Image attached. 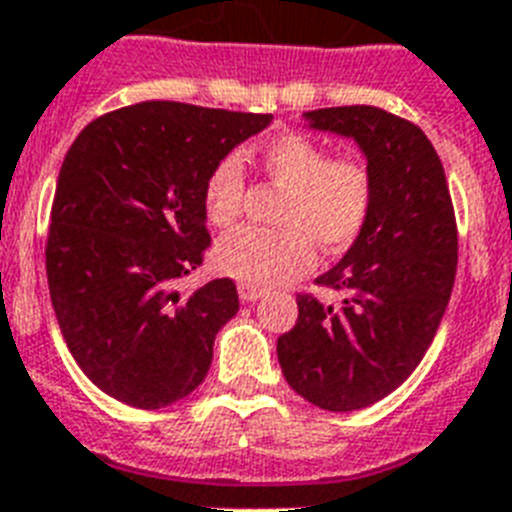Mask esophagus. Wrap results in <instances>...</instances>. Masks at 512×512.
<instances>
[{"mask_svg": "<svg viewBox=\"0 0 512 512\" xmlns=\"http://www.w3.org/2000/svg\"><path fill=\"white\" fill-rule=\"evenodd\" d=\"M265 291L260 286H249V283H239V296H242V302H257Z\"/></svg>", "mask_w": 512, "mask_h": 512, "instance_id": "34e87169", "label": "esophagus"}]
</instances>
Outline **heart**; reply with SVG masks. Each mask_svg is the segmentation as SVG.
I'll list each match as a JSON object with an SVG mask.
<instances>
[{"label":"heart","mask_w":512,"mask_h":512,"mask_svg":"<svg viewBox=\"0 0 512 512\" xmlns=\"http://www.w3.org/2000/svg\"><path fill=\"white\" fill-rule=\"evenodd\" d=\"M257 166L286 190L278 223L283 229L242 226L216 244V268L249 286H278L315 265V244L328 252L349 247L362 234L372 210V176L359 161L330 158L320 143L296 132L273 137L257 153ZM244 171L226 156L205 176L203 205L213 226L226 229L239 218Z\"/></svg>","instance_id":"heart-1"}]
</instances>
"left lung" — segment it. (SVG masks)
<instances>
[{
    "label": "left lung",
    "instance_id": "1",
    "mask_svg": "<svg viewBox=\"0 0 512 512\" xmlns=\"http://www.w3.org/2000/svg\"><path fill=\"white\" fill-rule=\"evenodd\" d=\"M302 119L362 150L372 210L346 255L317 278L343 291L341 307L299 296L278 362L304 401L359 411L406 382L440 328L458 265L453 203L440 156L416 124L375 106L304 111Z\"/></svg>",
    "mask_w": 512,
    "mask_h": 512
}]
</instances>
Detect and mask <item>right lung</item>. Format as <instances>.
<instances>
[{"label": "right lung", "mask_w": 512, "mask_h": 512, "mask_svg": "<svg viewBox=\"0 0 512 512\" xmlns=\"http://www.w3.org/2000/svg\"><path fill=\"white\" fill-rule=\"evenodd\" d=\"M270 114L145 101L90 122L64 156L46 276L77 367L135 409L171 406L205 380L218 330L236 315L229 278L176 283L210 244L205 176Z\"/></svg>", "instance_id": "add662e5"}]
</instances>
